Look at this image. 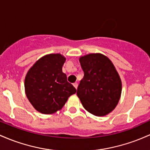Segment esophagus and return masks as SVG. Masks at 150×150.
I'll list each match as a JSON object with an SVG mask.
<instances>
[{"label":"esophagus","instance_id":"obj_1","mask_svg":"<svg viewBox=\"0 0 150 150\" xmlns=\"http://www.w3.org/2000/svg\"><path fill=\"white\" fill-rule=\"evenodd\" d=\"M73 85H74V86L76 88H77V87H78V83H74Z\"/></svg>","mask_w":150,"mask_h":150}]
</instances>
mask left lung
<instances>
[{
	"label": "left lung",
	"mask_w": 150,
	"mask_h": 150,
	"mask_svg": "<svg viewBox=\"0 0 150 150\" xmlns=\"http://www.w3.org/2000/svg\"><path fill=\"white\" fill-rule=\"evenodd\" d=\"M83 71L76 94L84 108L104 116L115 108L120 98L121 80L115 67L101 54H89L79 59Z\"/></svg>",
	"instance_id": "1"
}]
</instances>
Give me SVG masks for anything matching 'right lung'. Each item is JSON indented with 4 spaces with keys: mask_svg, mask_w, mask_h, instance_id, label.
Here are the masks:
<instances>
[{
    "mask_svg": "<svg viewBox=\"0 0 150 150\" xmlns=\"http://www.w3.org/2000/svg\"><path fill=\"white\" fill-rule=\"evenodd\" d=\"M65 59L60 54L46 55L27 74L25 93L30 103L41 113L51 114L62 109L68 98L76 92L62 72Z\"/></svg>",
    "mask_w": 150,
    "mask_h": 150,
    "instance_id": "add662e5",
    "label": "right lung"
}]
</instances>
